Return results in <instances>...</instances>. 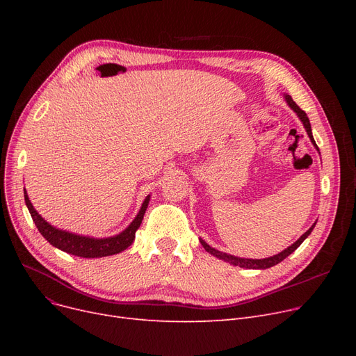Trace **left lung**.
Here are the masks:
<instances>
[{
	"label": "left lung",
	"mask_w": 356,
	"mask_h": 356,
	"mask_svg": "<svg viewBox=\"0 0 356 356\" xmlns=\"http://www.w3.org/2000/svg\"><path fill=\"white\" fill-rule=\"evenodd\" d=\"M286 101H287V104H289V106L296 112L297 114V117L300 118V121L303 122V125H305V128H306V133H307V136H309V138H310V141L313 143V145L317 148V145H316V143H314V138H313V134H312V127H310V121H309V118H307V115H306V112L298 106L293 99H291V97L290 95H286ZM319 149V148H317ZM314 225L316 223H313L312 225V228H309V231H306L300 238H298L294 244H291L289 248H286L284 251H282V252H278L277 255H273V257H268V258H263V259H252V258H239V257H234V255H231V254H227V252H222V251H218V250H215V248H212L211 245H208L207 242H204L203 239H200V244L203 245V248L207 250L209 254H212L213 257H216V258H219V259H223L225 261V263H229V264H232V266H236V267H242V268H257V270H266V268H270V267H273V266H277L278 263H282V261L284 259V258H287L291 252H294L298 247L302 245V242L312 234V231H313V228H314Z\"/></svg>",
	"instance_id": "obj_1"
}]
</instances>
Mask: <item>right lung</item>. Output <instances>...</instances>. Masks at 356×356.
<instances>
[{
  "instance_id": "add662e5",
  "label": "right lung",
  "mask_w": 356,
  "mask_h": 356,
  "mask_svg": "<svg viewBox=\"0 0 356 356\" xmlns=\"http://www.w3.org/2000/svg\"><path fill=\"white\" fill-rule=\"evenodd\" d=\"M24 200L29 208V212L33 218V222L35 223L37 229L47 239V242L56 248H59L67 254L76 255L81 258H101L118 254L124 250H127L134 242L136 232L141 225V220L144 218V213L147 211L149 195L144 199L141 209L134 218V220L118 235L109 236V238H92V236H83L78 234H72L63 229H59L56 227H51L49 222H46L31 204L29 195L24 189Z\"/></svg>"
}]
</instances>
